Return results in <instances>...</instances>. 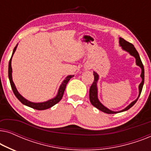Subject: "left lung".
Instances as JSON below:
<instances>
[{"label":"left lung","mask_w":151,"mask_h":151,"mask_svg":"<svg viewBox=\"0 0 151 151\" xmlns=\"http://www.w3.org/2000/svg\"><path fill=\"white\" fill-rule=\"evenodd\" d=\"M119 46L122 47V49L124 51H127V52L129 53L130 55L135 58L136 65L139 66V67L141 68L142 73H141V75H140V77L142 78V82L139 85V95H138V97L137 98V99L134 101H133L131 104H130L129 105H128V106L126 107L125 109H122V110L119 111H113L110 110V109H109L108 108H106V106H104V105H103L102 103L100 102V100H99L98 96V85H97V84H98V80H99V75L96 73V71H93L94 81H93V82L92 85L91 86L90 90H89L90 102L92 104L93 106L96 107V108L99 109V110L101 111H102V112L108 113V114H115V113L123 112V111H126L129 110L130 108H131V107L135 104L136 102H137L138 98H139L140 94H141L142 88H143L144 82V66H143V64H142V63L141 59H140L139 53H138L137 50H136L135 47L133 46V45H132L131 43L127 42V40H125L124 39L122 38H119Z\"/></svg>","instance_id":"8db88e82"}]
</instances>
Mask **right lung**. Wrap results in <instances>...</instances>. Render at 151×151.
<instances>
[{
    "instance_id": "add662e5",
    "label": "right lung",
    "mask_w": 151,
    "mask_h": 151,
    "mask_svg": "<svg viewBox=\"0 0 151 151\" xmlns=\"http://www.w3.org/2000/svg\"><path fill=\"white\" fill-rule=\"evenodd\" d=\"M18 47V44L16 45V46L14 47L13 53H12L11 59H10L9 63V68H8V76H9V79L10 82V84H11L12 88L13 90V92L14 95H15L16 98L18 99V100L20 101L22 104H23L25 106H27L29 107H31V108H33L34 109H36V110H45V109H49L53 106H54L55 104H56L58 102H59L61 100L62 98H63L64 92H65L66 86L68 83V82L69 81L70 79L71 78H73L74 75H69L67 76L65 80H63V82H62V84L60 86L59 89L58 91V93L55 97L50 99V100L46 101V102H31V101L27 100L26 98H24L23 96H21L20 94V93L18 91L17 88H16L15 84H14L13 80H12V57H13V55L15 53L16 50V48Z\"/></svg>"
}]
</instances>
